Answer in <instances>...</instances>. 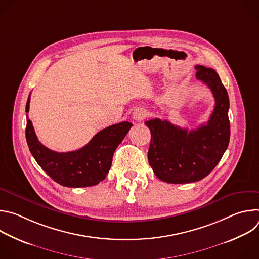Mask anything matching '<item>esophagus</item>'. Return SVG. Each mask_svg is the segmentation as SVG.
Instances as JSON below:
<instances>
[{"label":"esophagus","mask_w":259,"mask_h":259,"mask_svg":"<svg viewBox=\"0 0 259 259\" xmlns=\"http://www.w3.org/2000/svg\"><path fill=\"white\" fill-rule=\"evenodd\" d=\"M147 116H149V113H147V110L144 108H136L134 112H133V119L135 121H142L143 119H145Z\"/></svg>","instance_id":"obj_1"}]
</instances>
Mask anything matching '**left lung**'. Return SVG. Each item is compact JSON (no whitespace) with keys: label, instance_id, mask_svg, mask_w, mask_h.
<instances>
[{"label":"left lung","instance_id":"1","mask_svg":"<svg viewBox=\"0 0 259 259\" xmlns=\"http://www.w3.org/2000/svg\"><path fill=\"white\" fill-rule=\"evenodd\" d=\"M196 77L212 91L215 106L206 124L181 129L167 120L146 121L152 138L149 163L157 177L168 183H190L206 177L219 163L230 142V99L213 68L196 65Z\"/></svg>","mask_w":259,"mask_h":259}]
</instances>
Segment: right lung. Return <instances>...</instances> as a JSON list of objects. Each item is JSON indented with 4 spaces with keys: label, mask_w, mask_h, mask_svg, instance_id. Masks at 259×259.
<instances>
[{
    "label": "right lung",
    "mask_w": 259,
    "mask_h": 259,
    "mask_svg": "<svg viewBox=\"0 0 259 259\" xmlns=\"http://www.w3.org/2000/svg\"><path fill=\"white\" fill-rule=\"evenodd\" d=\"M29 97L27 98L25 137L29 151L40 167L60 186L86 188L102 181L112 166L113 156L125 138L132 123L122 122L99 131L82 149L57 153L43 145L36 137L28 119Z\"/></svg>",
    "instance_id": "add662e5"
}]
</instances>
